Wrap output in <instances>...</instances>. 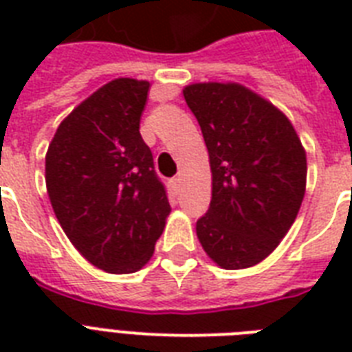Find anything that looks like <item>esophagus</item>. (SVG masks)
<instances>
[{
  "label": "esophagus",
  "mask_w": 352,
  "mask_h": 352,
  "mask_svg": "<svg viewBox=\"0 0 352 352\" xmlns=\"http://www.w3.org/2000/svg\"><path fill=\"white\" fill-rule=\"evenodd\" d=\"M171 184L175 188H179V184H181V177H175V179H171Z\"/></svg>",
  "instance_id": "34e87169"
}]
</instances>
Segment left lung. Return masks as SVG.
I'll return each mask as SVG.
<instances>
[{
  "mask_svg": "<svg viewBox=\"0 0 352 352\" xmlns=\"http://www.w3.org/2000/svg\"><path fill=\"white\" fill-rule=\"evenodd\" d=\"M203 131L212 201L197 221L206 256L239 270L276 250L305 197L307 153L292 122L272 102L235 82L182 89Z\"/></svg>",
  "mask_w": 352,
  "mask_h": 352,
  "instance_id": "left-lung-1",
  "label": "left lung"
}]
</instances>
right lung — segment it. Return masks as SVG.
<instances>
[{
  "label": "right lung",
  "mask_w": 352,
  "mask_h": 352,
  "mask_svg": "<svg viewBox=\"0 0 352 352\" xmlns=\"http://www.w3.org/2000/svg\"><path fill=\"white\" fill-rule=\"evenodd\" d=\"M149 82L115 78L63 118L45 155L52 210L82 256L109 274L151 259L171 208L140 137Z\"/></svg>",
  "instance_id": "obj_1"
}]
</instances>
